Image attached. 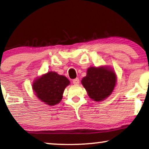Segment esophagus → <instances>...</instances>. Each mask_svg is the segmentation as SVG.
I'll return each instance as SVG.
<instances>
[{
	"mask_svg": "<svg viewBox=\"0 0 149 149\" xmlns=\"http://www.w3.org/2000/svg\"><path fill=\"white\" fill-rule=\"evenodd\" d=\"M72 83L74 85H79V83H80V81H79V79L78 78H76V79H73Z\"/></svg>",
	"mask_w": 149,
	"mask_h": 149,
	"instance_id": "obj_1",
	"label": "esophagus"
}]
</instances>
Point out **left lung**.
<instances>
[{"label": "left lung", "mask_w": 149, "mask_h": 149, "mask_svg": "<svg viewBox=\"0 0 149 149\" xmlns=\"http://www.w3.org/2000/svg\"><path fill=\"white\" fill-rule=\"evenodd\" d=\"M81 83L90 98L97 102L101 101L111 94L115 86L116 75L109 68L90 67Z\"/></svg>", "instance_id": "8db88e82"}]
</instances>
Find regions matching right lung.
<instances>
[{
  "label": "right lung",
  "instance_id": "right-lung-1",
  "mask_svg": "<svg viewBox=\"0 0 149 149\" xmlns=\"http://www.w3.org/2000/svg\"><path fill=\"white\" fill-rule=\"evenodd\" d=\"M69 84L70 81L66 77L49 72L36 79L32 85V89L38 99L53 106L61 101L65 87Z\"/></svg>",
  "mask_w": 149,
  "mask_h": 149
}]
</instances>
